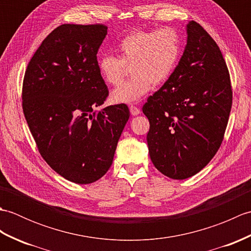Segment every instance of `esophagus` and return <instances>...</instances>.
<instances>
[{
  "mask_svg": "<svg viewBox=\"0 0 251 251\" xmlns=\"http://www.w3.org/2000/svg\"><path fill=\"white\" fill-rule=\"evenodd\" d=\"M129 111H130L131 115H134V116L140 114V109L138 108V106H136V105H130L129 106Z\"/></svg>",
  "mask_w": 251,
  "mask_h": 251,
  "instance_id": "34e87169",
  "label": "esophagus"
}]
</instances>
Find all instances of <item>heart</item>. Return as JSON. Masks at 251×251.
<instances>
[{
    "mask_svg": "<svg viewBox=\"0 0 251 251\" xmlns=\"http://www.w3.org/2000/svg\"><path fill=\"white\" fill-rule=\"evenodd\" d=\"M181 45L173 29L135 31L126 35L119 46V57L104 55L98 61L101 77L109 85L120 84L127 67L132 77L112 92L116 103H136L152 88L172 75L180 56Z\"/></svg>",
    "mask_w": 251,
    "mask_h": 251,
    "instance_id": "1",
    "label": "heart"
}]
</instances>
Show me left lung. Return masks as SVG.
I'll return each mask as SVG.
<instances>
[{
    "instance_id": "left-lung-1",
    "label": "left lung",
    "mask_w": 251,
    "mask_h": 251,
    "mask_svg": "<svg viewBox=\"0 0 251 251\" xmlns=\"http://www.w3.org/2000/svg\"><path fill=\"white\" fill-rule=\"evenodd\" d=\"M186 34L178 66L142 108L150 122L151 161L176 180L192 177L211 161L232 108L230 74L219 46L193 20Z\"/></svg>"
}]
</instances>
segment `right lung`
I'll return each instance as SVG.
<instances>
[{"label": "right lung", "instance_id": "1", "mask_svg": "<svg viewBox=\"0 0 251 251\" xmlns=\"http://www.w3.org/2000/svg\"><path fill=\"white\" fill-rule=\"evenodd\" d=\"M106 33L103 25H61L42 42L25 73L23 109L39 152L77 184L108 172L129 119L124 103L94 110L109 95L97 61Z\"/></svg>", "mask_w": 251, "mask_h": 251}]
</instances>
